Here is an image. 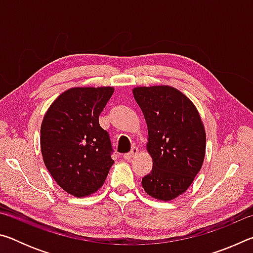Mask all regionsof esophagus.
Returning a JSON list of instances; mask_svg holds the SVG:
<instances>
[{
  "label": "esophagus",
  "instance_id": "esophagus-1",
  "mask_svg": "<svg viewBox=\"0 0 253 253\" xmlns=\"http://www.w3.org/2000/svg\"><path fill=\"white\" fill-rule=\"evenodd\" d=\"M137 154H138V148L132 147L129 153H127V154H125V155H124V158H125L126 161H129V160H131L132 157H135Z\"/></svg>",
  "mask_w": 253,
  "mask_h": 253
}]
</instances>
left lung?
Instances as JSON below:
<instances>
[{
	"mask_svg": "<svg viewBox=\"0 0 253 253\" xmlns=\"http://www.w3.org/2000/svg\"><path fill=\"white\" fill-rule=\"evenodd\" d=\"M134 98L148 129L153 169L142 179L152 198L170 201L185 192L202 168L207 136L193 102L169 85L136 87Z\"/></svg>",
	"mask_w": 253,
	"mask_h": 253,
	"instance_id": "obj_1",
	"label": "left lung"
}]
</instances>
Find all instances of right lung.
I'll list each match as a JSON object with an SVG mask.
<instances>
[{"label": "right lung", "mask_w": 253, "mask_h": 253, "mask_svg": "<svg viewBox=\"0 0 253 253\" xmlns=\"http://www.w3.org/2000/svg\"><path fill=\"white\" fill-rule=\"evenodd\" d=\"M113 87H76L62 92L41 124V153L58 185L77 198L102 186L114 160L108 132L99 115Z\"/></svg>", "instance_id": "1"}]
</instances>
